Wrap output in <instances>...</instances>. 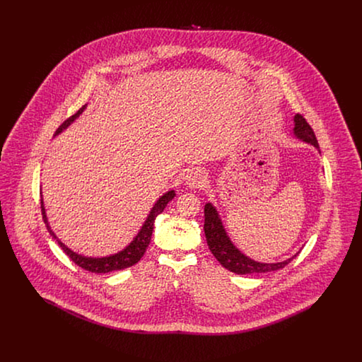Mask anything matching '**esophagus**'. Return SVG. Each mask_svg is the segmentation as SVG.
Wrapping results in <instances>:
<instances>
[{
	"label": "esophagus",
	"mask_w": 362,
	"mask_h": 362,
	"mask_svg": "<svg viewBox=\"0 0 362 362\" xmlns=\"http://www.w3.org/2000/svg\"><path fill=\"white\" fill-rule=\"evenodd\" d=\"M205 180H206V176H205V173L202 170H194L187 176V185H189V187H191V189L202 187Z\"/></svg>",
	"instance_id": "esophagus-1"
}]
</instances>
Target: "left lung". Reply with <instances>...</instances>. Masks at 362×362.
<instances>
[{
  "instance_id": "8db88e82",
  "label": "left lung",
  "mask_w": 362,
  "mask_h": 362,
  "mask_svg": "<svg viewBox=\"0 0 362 362\" xmlns=\"http://www.w3.org/2000/svg\"><path fill=\"white\" fill-rule=\"evenodd\" d=\"M294 134L301 138L303 141L310 142L315 148H319L317 139L310 123L305 121V118L301 114H297L294 117ZM204 230H205L207 245L211 254L224 267L236 274H255V273L276 272L285 267L296 257L294 255L293 258L288 259L285 262H279V263H259L252 259L247 258L230 243L229 238L225 233L221 220L218 218L216 209L210 204L205 205Z\"/></svg>"
}]
</instances>
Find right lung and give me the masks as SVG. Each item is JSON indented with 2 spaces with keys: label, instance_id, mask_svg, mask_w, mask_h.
<instances>
[{
  "label": "right lung",
  "instance_id": "1",
  "mask_svg": "<svg viewBox=\"0 0 362 362\" xmlns=\"http://www.w3.org/2000/svg\"><path fill=\"white\" fill-rule=\"evenodd\" d=\"M84 108H86V105H83L76 114H73L66 121L62 122V124L57 129L55 134H58L64 129H66L70 123L74 121L84 111ZM173 197H175V191L173 189V191H168L167 194H164L156 202V205L152 209L151 214L148 216L145 224L141 228V230H139V233L136 236V239L130 243V245H127L121 252H118L115 255H111V257H105V258H86V257H83V255H78V254L73 252L62 241L58 240V238L54 235L52 228L47 224V217H46V213H45L43 201H40V207H42L43 221L47 224V229H49L50 235L57 240L58 245L64 250V252L69 257L71 262H74L77 266L83 267L84 270L90 272V273H110V272H117V270L130 267V266L136 264L138 260L144 257V254H145V251H146V248H148V245L151 243L152 233H153V223H155L156 217L164 211L167 204L173 199Z\"/></svg>",
  "mask_w": 362,
  "mask_h": 362
}]
</instances>
